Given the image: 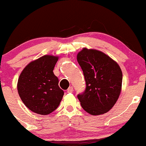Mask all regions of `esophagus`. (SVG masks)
<instances>
[{"label": "esophagus", "mask_w": 146, "mask_h": 146, "mask_svg": "<svg viewBox=\"0 0 146 146\" xmlns=\"http://www.w3.org/2000/svg\"><path fill=\"white\" fill-rule=\"evenodd\" d=\"M73 91V86H70L68 89H67V92L68 93H72Z\"/></svg>", "instance_id": "esophagus-1"}]
</instances>
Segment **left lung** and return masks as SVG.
Returning a JSON list of instances; mask_svg holds the SVG:
<instances>
[{"mask_svg": "<svg viewBox=\"0 0 146 146\" xmlns=\"http://www.w3.org/2000/svg\"><path fill=\"white\" fill-rule=\"evenodd\" d=\"M86 82L85 91L78 94L81 106L91 115L109 111L121 91L123 73L119 65L101 51L84 48L77 55Z\"/></svg>", "mask_w": 146, "mask_h": 146, "instance_id": "left-lung-1", "label": "left lung"}]
</instances>
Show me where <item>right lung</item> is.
<instances>
[{
  "label": "right lung",
  "mask_w": 146,
  "mask_h": 146,
  "mask_svg": "<svg viewBox=\"0 0 146 146\" xmlns=\"http://www.w3.org/2000/svg\"><path fill=\"white\" fill-rule=\"evenodd\" d=\"M58 57L44 55L29 63L21 73L17 83L19 95L30 110L47 115L60 105L64 91L53 73Z\"/></svg>",
  "instance_id": "add662e5"
}]
</instances>
